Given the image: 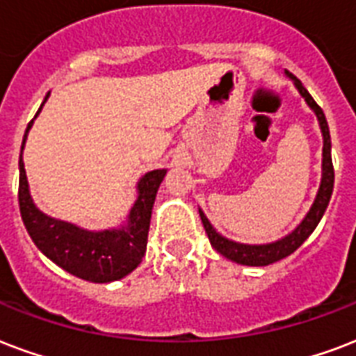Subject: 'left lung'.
I'll list each match as a JSON object with an SVG mask.
<instances>
[{"mask_svg":"<svg viewBox=\"0 0 356 356\" xmlns=\"http://www.w3.org/2000/svg\"><path fill=\"white\" fill-rule=\"evenodd\" d=\"M286 76L289 80H293L295 88L300 93V97L305 99L312 112L316 113L317 123L321 129L323 136V160H321V183L317 188L316 200L312 203L310 211L305 214V218L298 222L297 227L291 233H287L286 237L278 238L275 243H265V244H244L232 241V238L224 237L220 233L216 232L213 224L209 222L202 209H200V216H202L203 227L207 232V237L213 244V248L224 257H227L229 261H235L238 265H248V267H265L270 263H276L287 257L289 254L297 250L300 244L305 243L306 238L310 237L317 224L321 222L323 214L329 207L330 196H332V188H334V168H332V156H330V132H329V123L325 119V113L319 106L316 104V100L312 99V95L306 91V88L297 80L291 72H287Z\"/></svg>","mask_w":356,"mask_h":356,"instance_id":"left-lung-1","label":"left lung"}]
</instances>
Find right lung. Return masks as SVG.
I'll return each instance as SVG.
<instances>
[{
	"label": "right lung",
	"mask_w": 356,
	"mask_h": 356,
	"mask_svg": "<svg viewBox=\"0 0 356 356\" xmlns=\"http://www.w3.org/2000/svg\"><path fill=\"white\" fill-rule=\"evenodd\" d=\"M48 97L50 93L46 95L44 102L48 100ZM44 102L40 104L37 115L42 110ZM31 127H33V121L27 124L26 134L22 140L20 160H18V170H20L18 203H20L24 226H26L35 246L50 261L81 280L108 284V282L121 280L130 275L145 256L151 213H153L160 183L166 177L168 170L166 168L153 170L140 177L136 184L138 196H136L134 205L130 207L124 224H121L119 227H112V229L91 232L86 227L76 226L72 222L48 216L35 205L31 192H29L24 159H22L27 132L31 130Z\"/></svg>",
	"instance_id": "right-lung-1"
}]
</instances>
